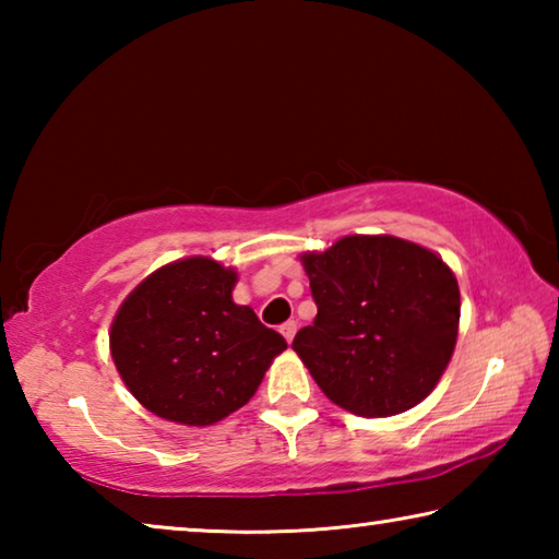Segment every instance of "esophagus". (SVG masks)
<instances>
[{"label":"esophagus","mask_w":559,"mask_h":559,"mask_svg":"<svg viewBox=\"0 0 559 559\" xmlns=\"http://www.w3.org/2000/svg\"><path fill=\"white\" fill-rule=\"evenodd\" d=\"M296 330H298V323H296V320H288V323H283V325H281V335L286 337L288 343H290V340L296 337Z\"/></svg>","instance_id":"34e87169"}]
</instances>
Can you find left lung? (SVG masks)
<instances>
[{
	"instance_id": "left-lung-1",
	"label": "left lung",
	"mask_w": 559,
	"mask_h": 559,
	"mask_svg": "<svg viewBox=\"0 0 559 559\" xmlns=\"http://www.w3.org/2000/svg\"><path fill=\"white\" fill-rule=\"evenodd\" d=\"M302 266L318 316L293 349L328 400L357 416L419 404L456 347L461 296L447 263L396 236H345Z\"/></svg>"
}]
</instances>
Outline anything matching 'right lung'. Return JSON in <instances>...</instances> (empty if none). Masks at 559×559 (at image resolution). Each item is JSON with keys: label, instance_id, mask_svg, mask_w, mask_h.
I'll use <instances>...</instances> for the list:
<instances>
[{"label": "right lung", "instance_id": "right-lung-1", "mask_svg": "<svg viewBox=\"0 0 559 559\" xmlns=\"http://www.w3.org/2000/svg\"><path fill=\"white\" fill-rule=\"evenodd\" d=\"M236 273L194 257L155 271L122 302L110 353L132 396L163 419L206 427L259 390L286 349L249 306H236Z\"/></svg>", "mask_w": 559, "mask_h": 559}]
</instances>
